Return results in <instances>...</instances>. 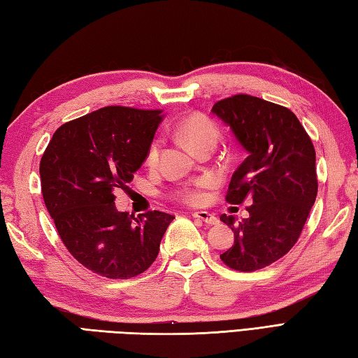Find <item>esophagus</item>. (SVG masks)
Wrapping results in <instances>:
<instances>
[{
  "label": "esophagus",
  "instance_id": "obj_1",
  "mask_svg": "<svg viewBox=\"0 0 358 358\" xmlns=\"http://www.w3.org/2000/svg\"><path fill=\"white\" fill-rule=\"evenodd\" d=\"M193 217H196V220H199V221L206 222V224H208V225L217 224V217H216L215 215H210L208 211H194Z\"/></svg>",
  "mask_w": 358,
  "mask_h": 358
}]
</instances>
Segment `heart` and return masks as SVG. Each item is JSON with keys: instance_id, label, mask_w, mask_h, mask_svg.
<instances>
[{"instance_id": "b5f03b06", "label": "heart", "mask_w": 358, "mask_h": 358, "mask_svg": "<svg viewBox=\"0 0 358 358\" xmlns=\"http://www.w3.org/2000/svg\"><path fill=\"white\" fill-rule=\"evenodd\" d=\"M179 136L184 138L189 147L194 151L199 148L206 147V145H216L217 138H220V128H217L216 123L207 117L206 114H192L188 115L187 119L182 120L178 127ZM160 156V142L155 141L147 151V156H145V165L155 166L159 162ZM206 185V180H196L193 184L184 185L180 189L176 192V196L184 202L194 203L201 199V192L199 188Z\"/></svg>"}]
</instances>
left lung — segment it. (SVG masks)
I'll list each match as a JSON object with an SVG mask.
<instances>
[{
    "label": "left lung",
    "instance_id": "left-lung-1",
    "mask_svg": "<svg viewBox=\"0 0 358 358\" xmlns=\"http://www.w3.org/2000/svg\"><path fill=\"white\" fill-rule=\"evenodd\" d=\"M211 111L247 151L225 201L253 202L247 207L249 217L239 224L235 216H221L235 233V243L221 259L233 271H259L282 258L301 235L318 192L315 148L286 106L236 94L216 101Z\"/></svg>",
    "mask_w": 358,
    "mask_h": 358
}]
</instances>
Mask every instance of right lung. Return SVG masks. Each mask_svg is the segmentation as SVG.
I'll list each match as a JSON object with an SVG mask.
<instances>
[{"mask_svg":"<svg viewBox=\"0 0 358 358\" xmlns=\"http://www.w3.org/2000/svg\"><path fill=\"white\" fill-rule=\"evenodd\" d=\"M162 109L105 106L58 128L40 162L41 193L64 247L80 264L129 280L155 262L173 215L115 208L162 120Z\"/></svg>","mask_w":358,"mask_h":358,"instance_id":"obj_1","label":"right lung"}]
</instances>
